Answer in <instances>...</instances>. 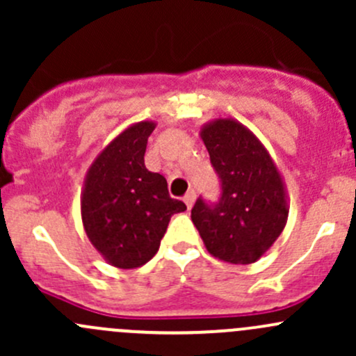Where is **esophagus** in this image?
Masks as SVG:
<instances>
[{
	"instance_id": "obj_1",
	"label": "esophagus",
	"mask_w": 356,
	"mask_h": 356,
	"mask_svg": "<svg viewBox=\"0 0 356 356\" xmlns=\"http://www.w3.org/2000/svg\"><path fill=\"white\" fill-rule=\"evenodd\" d=\"M195 200H196L195 191H189L188 195L184 196V203H186V207H188V210H191L193 204H195Z\"/></svg>"
}]
</instances>
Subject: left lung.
Wrapping results in <instances>:
<instances>
[{"mask_svg": "<svg viewBox=\"0 0 356 356\" xmlns=\"http://www.w3.org/2000/svg\"><path fill=\"white\" fill-rule=\"evenodd\" d=\"M200 138L222 181V196L217 204L196 201L193 224L211 257L236 265L254 264L288 222L284 179L264 143L234 118L207 122Z\"/></svg>", "mask_w": 356, "mask_h": 356, "instance_id": "8db88e82", "label": "left lung"}]
</instances>
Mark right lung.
Segmentation results:
<instances>
[{
    "label": "right lung",
    "mask_w": 356,
    "mask_h": 356,
    "mask_svg": "<svg viewBox=\"0 0 356 356\" xmlns=\"http://www.w3.org/2000/svg\"><path fill=\"white\" fill-rule=\"evenodd\" d=\"M156 124L136 122L115 136L89 165L81 217L91 245L117 268H138L156 254L170 217L186 210L170 198L163 175L145 165Z\"/></svg>",
    "instance_id": "right-lung-1"
}]
</instances>
